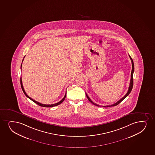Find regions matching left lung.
<instances>
[{
    "label": "left lung",
    "mask_w": 155,
    "mask_h": 155,
    "mask_svg": "<svg viewBox=\"0 0 155 155\" xmlns=\"http://www.w3.org/2000/svg\"><path fill=\"white\" fill-rule=\"evenodd\" d=\"M130 58L131 59V62H132V71H131V80H130V86L129 87V89H128V91H127V93H126V94L122 98H121L120 100H119L118 102H116V103L115 104H113V105H107V106H103L104 107H110V106H115L117 105H118L119 103H120L121 102H122V101L124 100V98H126V97H127L129 95L130 92H131V91H132V88H133V73H134V63H133V60L131 58V57L130 56ZM86 96L87 97V99H88V100L90 102H91V103H92L93 105H94L97 106H100L97 105V104H95L94 103V102H92V100H91V99L89 98V97L87 96V94L86 93Z\"/></svg>",
    "instance_id": "left-lung-1"
}]
</instances>
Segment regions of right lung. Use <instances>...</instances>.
<instances>
[{
	"label": "right lung",
	"instance_id": "right-lung-1",
	"mask_svg": "<svg viewBox=\"0 0 155 155\" xmlns=\"http://www.w3.org/2000/svg\"><path fill=\"white\" fill-rule=\"evenodd\" d=\"M23 60H24V58L23 59V61H22V62L23 61ZM22 64H21V67H22ZM20 83H21V87H22V90L23 91V92H24V94L25 95L26 97H28V98H29L30 100H31L32 101H33L34 102H35V103L37 104H38V105L40 106H42V107H54V106H56L58 105H60V104H61L62 102L64 101V100L65 99L66 96V91L65 95V96H64L63 98L62 99V100L60 101V102H58V103H55V104H51V105H47V104H41V103H39V102H37L36 101L34 100H33L32 98H31L29 96H28V95L26 93L25 91L24 90V87H23V84H22V78H21V77L20 79Z\"/></svg>",
	"mask_w": 155,
	"mask_h": 155
}]
</instances>
